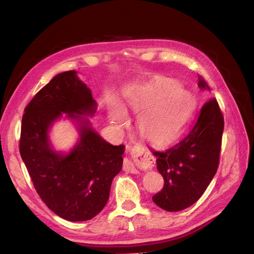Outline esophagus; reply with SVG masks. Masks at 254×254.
Masks as SVG:
<instances>
[{
	"mask_svg": "<svg viewBox=\"0 0 254 254\" xmlns=\"http://www.w3.org/2000/svg\"><path fill=\"white\" fill-rule=\"evenodd\" d=\"M133 161L131 160H124L123 169L127 173H136V167H142V168H149L151 167L154 162V159L149 153V151L145 149L143 145L137 144L133 147L131 150Z\"/></svg>",
	"mask_w": 254,
	"mask_h": 254,
	"instance_id": "obj_1",
	"label": "esophagus"
}]
</instances>
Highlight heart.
Wrapping results in <instances>:
<instances>
[{
  "mask_svg": "<svg viewBox=\"0 0 254 254\" xmlns=\"http://www.w3.org/2000/svg\"><path fill=\"white\" fill-rule=\"evenodd\" d=\"M128 104L141 114L137 121L141 134L149 142L163 144L178 134L194 110L195 101L189 92L180 88L176 81L158 78L137 86L128 96ZM126 112L115 106L111 119L115 123L126 121Z\"/></svg>",
  "mask_w": 254,
  "mask_h": 254,
  "instance_id": "obj_1",
  "label": "heart"
}]
</instances>
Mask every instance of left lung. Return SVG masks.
I'll return each mask as SVG.
<instances>
[{
  "label": "left lung",
  "mask_w": 254,
  "mask_h": 254,
  "mask_svg": "<svg viewBox=\"0 0 254 254\" xmlns=\"http://www.w3.org/2000/svg\"><path fill=\"white\" fill-rule=\"evenodd\" d=\"M198 86L209 91L201 76ZM223 130L224 118L213 97L201 106L195 123L182 140L162 151L151 150L165 180L163 188L152 197L159 207L178 212L200 198L218 168Z\"/></svg>",
  "instance_id": "1"
}]
</instances>
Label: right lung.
<instances>
[{
    "label": "right lung",
    "mask_w": 254,
    "mask_h": 254,
    "mask_svg": "<svg viewBox=\"0 0 254 254\" xmlns=\"http://www.w3.org/2000/svg\"><path fill=\"white\" fill-rule=\"evenodd\" d=\"M96 102L75 70L56 75L24 109L20 154L42 201L64 220H91L110 196L112 180L122 169L124 145L102 139L79 115H93ZM66 113L79 122L80 141L67 155L56 153L48 132Z\"/></svg>",
    "instance_id": "obj_1"
}]
</instances>
